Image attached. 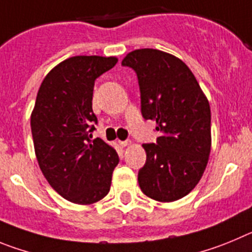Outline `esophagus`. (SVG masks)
Listing matches in <instances>:
<instances>
[{"instance_id": "esophagus-1", "label": "esophagus", "mask_w": 252, "mask_h": 252, "mask_svg": "<svg viewBox=\"0 0 252 252\" xmlns=\"http://www.w3.org/2000/svg\"><path fill=\"white\" fill-rule=\"evenodd\" d=\"M119 144H121V147L126 148V147L131 146V142H130V140H126V142H119Z\"/></svg>"}]
</instances>
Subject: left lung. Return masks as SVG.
<instances>
[{"label":"left lung","instance_id":"obj_1","mask_svg":"<svg viewBox=\"0 0 252 252\" xmlns=\"http://www.w3.org/2000/svg\"><path fill=\"white\" fill-rule=\"evenodd\" d=\"M137 72L142 114L156 121L157 144H143L147 162L138 173L142 192L173 202L196 187L211 152V109L193 72L160 50L139 49L122 61Z\"/></svg>","mask_w":252,"mask_h":252}]
</instances>
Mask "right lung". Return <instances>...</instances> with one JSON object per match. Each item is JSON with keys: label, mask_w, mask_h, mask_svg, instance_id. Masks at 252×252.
<instances>
[{"label": "right lung", "mask_w": 252, "mask_h": 252, "mask_svg": "<svg viewBox=\"0 0 252 252\" xmlns=\"http://www.w3.org/2000/svg\"><path fill=\"white\" fill-rule=\"evenodd\" d=\"M118 63L115 56H72L42 80L31 113L36 158L49 185L65 199L92 205L108 194L118 153L92 140L95 79Z\"/></svg>", "instance_id": "obj_1"}]
</instances>
